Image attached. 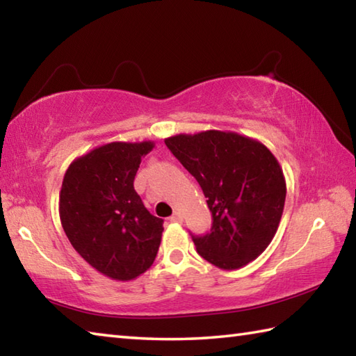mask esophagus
Wrapping results in <instances>:
<instances>
[{"label":"esophagus","instance_id":"34e87169","mask_svg":"<svg viewBox=\"0 0 356 356\" xmlns=\"http://www.w3.org/2000/svg\"><path fill=\"white\" fill-rule=\"evenodd\" d=\"M170 219H171L172 222H182V221H184V216H182V213L176 211V213H172Z\"/></svg>","mask_w":356,"mask_h":356}]
</instances>
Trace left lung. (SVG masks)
Masks as SVG:
<instances>
[{"mask_svg": "<svg viewBox=\"0 0 356 356\" xmlns=\"http://www.w3.org/2000/svg\"><path fill=\"white\" fill-rule=\"evenodd\" d=\"M168 149L197 180L211 229L191 235L197 254L221 269H238L273 241L285 207L286 182L266 146L235 132L174 135Z\"/></svg>", "mask_w": 356, "mask_h": 356, "instance_id": "1", "label": "left lung"}]
</instances>
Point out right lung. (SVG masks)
I'll return each instance as SVG.
<instances>
[{"mask_svg":"<svg viewBox=\"0 0 356 356\" xmlns=\"http://www.w3.org/2000/svg\"><path fill=\"white\" fill-rule=\"evenodd\" d=\"M152 147V141L95 147L63 177L62 227L77 254L113 280L137 279L157 257L163 219L151 215L134 190L141 157Z\"/></svg>","mask_w":356,"mask_h":356,"instance_id":"add662e5","label":"right lung"}]
</instances>
